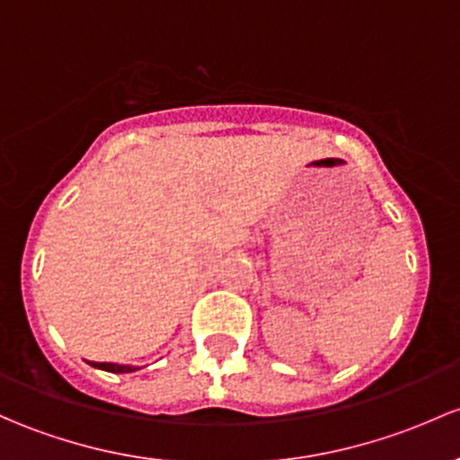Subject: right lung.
Segmentation results:
<instances>
[{
  "mask_svg": "<svg viewBox=\"0 0 460 460\" xmlns=\"http://www.w3.org/2000/svg\"><path fill=\"white\" fill-rule=\"evenodd\" d=\"M90 366H94V368H101V370H108V372H134L138 368H134V366H119V364H96V361H88Z\"/></svg>",
  "mask_w": 460,
  "mask_h": 460,
  "instance_id": "1",
  "label": "right lung"
}]
</instances>
